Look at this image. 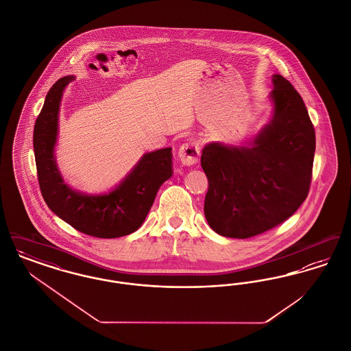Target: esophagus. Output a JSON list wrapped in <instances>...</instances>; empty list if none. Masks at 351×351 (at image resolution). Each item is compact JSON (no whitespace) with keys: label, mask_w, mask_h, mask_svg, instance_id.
<instances>
[{"label":"esophagus","mask_w":351,"mask_h":351,"mask_svg":"<svg viewBox=\"0 0 351 351\" xmlns=\"http://www.w3.org/2000/svg\"><path fill=\"white\" fill-rule=\"evenodd\" d=\"M179 159L184 166L197 165L200 160L201 146L197 141H188L179 149Z\"/></svg>","instance_id":"1"}]
</instances>
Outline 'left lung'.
Instances as JSON below:
<instances>
[{
  "label": "left lung",
  "instance_id": "obj_1",
  "mask_svg": "<svg viewBox=\"0 0 351 351\" xmlns=\"http://www.w3.org/2000/svg\"><path fill=\"white\" fill-rule=\"evenodd\" d=\"M275 113L251 147L210 143L201 154L209 188L204 212L223 237L250 238L291 217L308 196L316 134L299 92L274 75Z\"/></svg>",
  "mask_w": 351,
  "mask_h": 351
}]
</instances>
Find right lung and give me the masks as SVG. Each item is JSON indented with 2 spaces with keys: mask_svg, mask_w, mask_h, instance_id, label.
<instances>
[{
  "mask_svg": "<svg viewBox=\"0 0 351 351\" xmlns=\"http://www.w3.org/2000/svg\"><path fill=\"white\" fill-rule=\"evenodd\" d=\"M73 76L51 86L34 126L38 183L47 206L72 228L96 238H118L141 228L158 189L172 175V152L162 149L143 155L132 173L109 195L86 196L63 183L53 159L58 112L63 89Z\"/></svg>",
  "mask_w": 351,
  "mask_h": 351,
  "instance_id": "right-lung-1",
  "label": "right lung"
}]
</instances>
